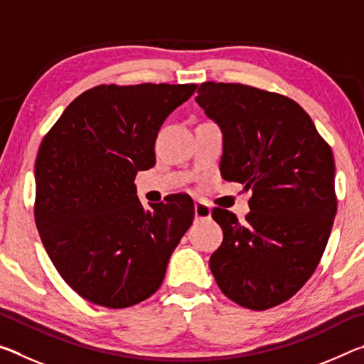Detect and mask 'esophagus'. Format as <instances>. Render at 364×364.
Returning <instances> with one entry per match:
<instances>
[{
    "label": "esophagus",
    "mask_w": 364,
    "mask_h": 364,
    "mask_svg": "<svg viewBox=\"0 0 364 364\" xmlns=\"http://www.w3.org/2000/svg\"><path fill=\"white\" fill-rule=\"evenodd\" d=\"M194 215H196V218H199V220L210 218L212 208L208 207V204H205L202 199H196L194 200Z\"/></svg>",
    "instance_id": "1"
}]
</instances>
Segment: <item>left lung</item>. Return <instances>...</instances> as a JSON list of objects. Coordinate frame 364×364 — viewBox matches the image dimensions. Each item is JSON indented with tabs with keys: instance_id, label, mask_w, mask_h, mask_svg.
<instances>
[{
	"instance_id": "left-lung-1",
	"label": "left lung",
	"mask_w": 364,
	"mask_h": 364,
	"mask_svg": "<svg viewBox=\"0 0 364 364\" xmlns=\"http://www.w3.org/2000/svg\"><path fill=\"white\" fill-rule=\"evenodd\" d=\"M196 102L223 132L220 171L252 191L244 223L215 207L223 242L210 269L228 299L268 310L315 273L337 212L334 156L291 97L242 83L205 82Z\"/></svg>"
}]
</instances>
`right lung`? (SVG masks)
Returning <instances> with one entry per match:
<instances>
[{
  "mask_svg": "<svg viewBox=\"0 0 364 364\" xmlns=\"http://www.w3.org/2000/svg\"><path fill=\"white\" fill-rule=\"evenodd\" d=\"M197 85H100L75 97L35 162V223L63 279L107 308L149 299L194 220L186 196L143 207L134 178L156 164L164 120Z\"/></svg>",
  "mask_w": 364,
  "mask_h": 364,
  "instance_id": "obj_1",
  "label": "right lung"
}]
</instances>
